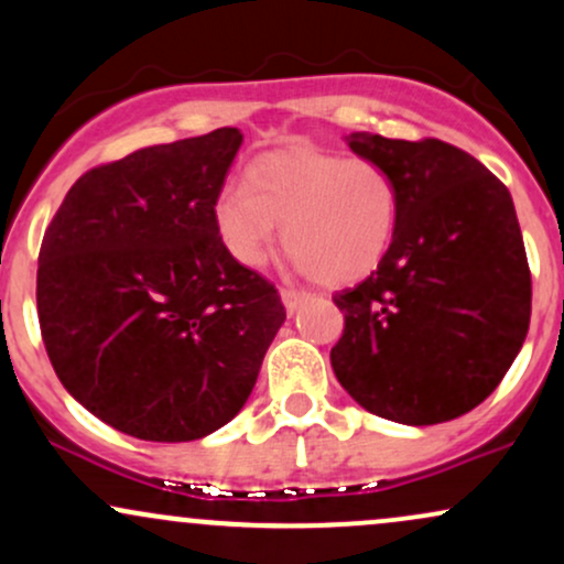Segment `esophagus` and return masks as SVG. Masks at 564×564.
<instances>
[{
	"label": "esophagus",
	"instance_id": "1",
	"mask_svg": "<svg viewBox=\"0 0 564 564\" xmlns=\"http://www.w3.org/2000/svg\"><path fill=\"white\" fill-rule=\"evenodd\" d=\"M281 302L286 307V313H296L302 302H307V294L304 291H294V289H281Z\"/></svg>",
	"mask_w": 564,
	"mask_h": 564
}]
</instances>
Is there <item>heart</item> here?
I'll return each instance as SVG.
<instances>
[{"label": "heart", "mask_w": 564, "mask_h": 564, "mask_svg": "<svg viewBox=\"0 0 564 564\" xmlns=\"http://www.w3.org/2000/svg\"><path fill=\"white\" fill-rule=\"evenodd\" d=\"M400 219L398 183L379 161L286 151L246 170L243 187H225L215 225L243 268H260L275 225L296 270L326 286L371 275L387 257Z\"/></svg>", "instance_id": "b5f03b06"}]
</instances>
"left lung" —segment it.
Listing matches in <instances>:
<instances>
[{
  "label": "left lung",
  "mask_w": 564,
  "mask_h": 564,
  "mask_svg": "<svg viewBox=\"0 0 564 564\" xmlns=\"http://www.w3.org/2000/svg\"><path fill=\"white\" fill-rule=\"evenodd\" d=\"M400 193L394 241L334 296L345 334L332 366L349 398L390 422L464 416L496 390L530 326V270L507 185L443 140L352 132Z\"/></svg>",
  "instance_id": "1"
}]
</instances>
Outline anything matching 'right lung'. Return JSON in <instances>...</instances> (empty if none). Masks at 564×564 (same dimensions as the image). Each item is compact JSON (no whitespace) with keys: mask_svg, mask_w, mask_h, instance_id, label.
Instances as JSON below:
<instances>
[{"mask_svg":"<svg viewBox=\"0 0 564 564\" xmlns=\"http://www.w3.org/2000/svg\"><path fill=\"white\" fill-rule=\"evenodd\" d=\"M241 142L223 127L89 170L44 232L50 364L124 435L187 443L228 424L286 321L273 283L232 260L215 225Z\"/></svg>","mask_w":564,"mask_h":564,"instance_id":"1","label":"right lung"}]
</instances>
